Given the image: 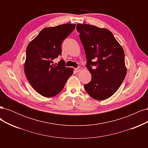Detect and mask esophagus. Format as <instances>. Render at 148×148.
Instances as JSON below:
<instances>
[{
    "label": "esophagus",
    "instance_id": "34e87169",
    "mask_svg": "<svg viewBox=\"0 0 148 148\" xmlns=\"http://www.w3.org/2000/svg\"><path fill=\"white\" fill-rule=\"evenodd\" d=\"M82 68L81 66H78V68H76L75 70V71H77V72H78V71H81V70H82Z\"/></svg>",
    "mask_w": 148,
    "mask_h": 148
}]
</instances>
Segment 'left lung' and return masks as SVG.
I'll return each instance as SVG.
<instances>
[{
  "label": "left lung",
  "mask_w": 148,
  "mask_h": 148,
  "mask_svg": "<svg viewBox=\"0 0 148 148\" xmlns=\"http://www.w3.org/2000/svg\"><path fill=\"white\" fill-rule=\"evenodd\" d=\"M77 29L92 77L84 88L93 99H106L118 90L126 76L123 49L109 29L87 24H77Z\"/></svg>",
  "instance_id": "obj_1"
}]
</instances>
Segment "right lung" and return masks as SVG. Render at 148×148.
Returning <instances> with one entry per match:
<instances>
[{
  "label": "right lung",
  "mask_w": 148,
  "mask_h": 148,
  "mask_svg": "<svg viewBox=\"0 0 148 148\" xmlns=\"http://www.w3.org/2000/svg\"><path fill=\"white\" fill-rule=\"evenodd\" d=\"M76 25L66 23L42 29L26 48L25 73L30 84L40 95L53 97L63 89L73 73L64 60L57 65L53 60L62 54L64 40L75 29Z\"/></svg>",
  "instance_id": "add662e5"
}]
</instances>
